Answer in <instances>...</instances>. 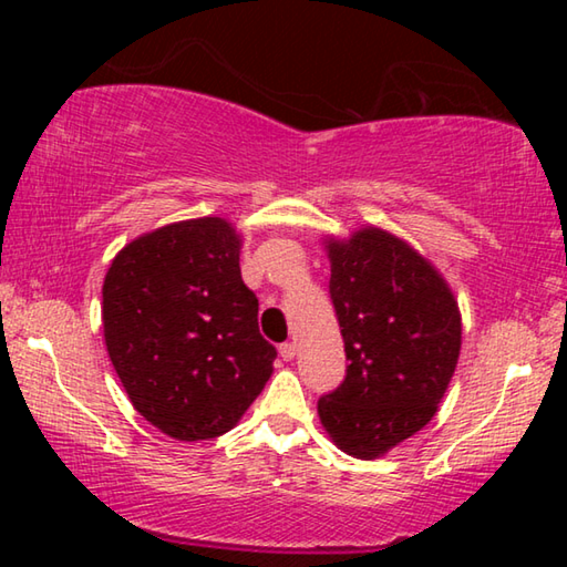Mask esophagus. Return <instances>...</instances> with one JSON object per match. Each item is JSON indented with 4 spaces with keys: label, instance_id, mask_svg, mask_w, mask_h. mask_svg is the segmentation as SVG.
<instances>
[{
    "label": "esophagus",
    "instance_id": "esophagus-1",
    "mask_svg": "<svg viewBox=\"0 0 567 567\" xmlns=\"http://www.w3.org/2000/svg\"><path fill=\"white\" fill-rule=\"evenodd\" d=\"M295 352H297V350H295V342H282V344H280V358H282V360H292Z\"/></svg>",
    "mask_w": 567,
    "mask_h": 567
}]
</instances>
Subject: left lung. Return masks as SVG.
Instances as JSON below:
<instances>
[{
  "instance_id": "left-lung-1",
  "label": "left lung",
  "mask_w": 567,
  "mask_h": 567,
  "mask_svg": "<svg viewBox=\"0 0 567 567\" xmlns=\"http://www.w3.org/2000/svg\"><path fill=\"white\" fill-rule=\"evenodd\" d=\"M328 249L350 364L318 412L344 453L368 460L433 420L457 364L460 312L430 262L382 229H360Z\"/></svg>"
}]
</instances>
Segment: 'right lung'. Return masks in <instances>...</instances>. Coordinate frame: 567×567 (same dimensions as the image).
Masks as SVG:
<instances>
[{"label":"right lung","instance_id":"1","mask_svg":"<svg viewBox=\"0 0 567 567\" xmlns=\"http://www.w3.org/2000/svg\"><path fill=\"white\" fill-rule=\"evenodd\" d=\"M257 310L225 219L167 225L124 247L104 277L102 322L134 410L187 443L227 433L277 358Z\"/></svg>","mask_w":567,"mask_h":567}]
</instances>
